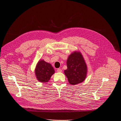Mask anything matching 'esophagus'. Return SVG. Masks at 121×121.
Wrapping results in <instances>:
<instances>
[{
	"label": "esophagus",
	"mask_w": 121,
	"mask_h": 121,
	"mask_svg": "<svg viewBox=\"0 0 121 121\" xmlns=\"http://www.w3.org/2000/svg\"><path fill=\"white\" fill-rule=\"evenodd\" d=\"M57 71L58 72H61L62 71V69H61L58 68V69H57Z\"/></svg>",
	"instance_id": "1"
}]
</instances>
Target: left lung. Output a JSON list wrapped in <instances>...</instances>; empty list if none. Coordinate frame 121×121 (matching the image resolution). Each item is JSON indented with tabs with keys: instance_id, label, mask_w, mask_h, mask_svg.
<instances>
[{
	"instance_id": "obj_1",
	"label": "left lung",
	"mask_w": 121,
	"mask_h": 121,
	"mask_svg": "<svg viewBox=\"0 0 121 121\" xmlns=\"http://www.w3.org/2000/svg\"><path fill=\"white\" fill-rule=\"evenodd\" d=\"M67 69L64 71L69 83L76 85L82 82L87 73V67L83 55L79 51H74L67 60Z\"/></svg>"
}]
</instances>
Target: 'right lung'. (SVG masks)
<instances>
[{"label":"right lung","mask_w":121,"mask_h":121,"mask_svg":"<svg viewBox=\"0 0 121 121\" xmlns=\"http://www.w3.org/2000/svg\"><path fill=\"white\" fill-rule=\"evenodd\" d=\"M54 73L55 70L51 64L44 60L38 61L35 69L37 80L42 83L48 82Z\"/></svg>","instance_id":"add662e5"}]
</instances>
